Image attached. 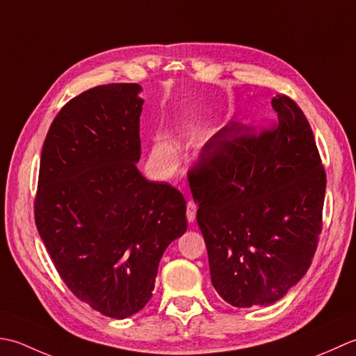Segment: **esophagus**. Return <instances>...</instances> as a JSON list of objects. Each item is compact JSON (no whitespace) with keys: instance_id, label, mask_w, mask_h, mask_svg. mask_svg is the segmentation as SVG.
I'll return each instance as SVG.
<instances>
[{"instance_id":"1","label":"esophagus","mask_w":356,"mask_h":356,"mask_svg":"<svg viewBox=\"0 0 356 356\" xmlns=\"http://www.w3.org/2000/svg\"><path fill=\"white\" fill-rule=\"evenodd\" d=\"M197 209L198 207L193 201L187 202V220H188V222H193L195 218H197Z\"/></svg>"}]
</instances>
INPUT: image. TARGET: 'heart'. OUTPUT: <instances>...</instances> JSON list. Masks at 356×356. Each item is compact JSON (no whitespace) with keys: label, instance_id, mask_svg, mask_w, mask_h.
Instances as JSON below:
<instances>
[{"label":"heart","instance_id":"1","mask_svg":"<svg viewBox=\"0 0 356 356\" xmlns=\"http://www.w3.org/2000/svg\"><path fill=\"white\" fill-rule=\"evenodd\" d=\"M155 156L164 165H173L178 159V150L173 143L168 140H158L155 144Z\"/></svg>","mask_w":356,"mask_h":356}]
</instances>
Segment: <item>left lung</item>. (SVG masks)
I'll return each mask as SVG.
<instances>
[{
  "instance_id": "obj_1",
  "label": "left lung",
  "mask_w": 356,
  "mask_h": 356,
  "mask_svg": "<svg viewBox=\"0 0 356 356\" xmlns=\"http://www.w3.org/2000/svg\"><path fill=\"white\" fill-rule=\"evenodd\" d=\"M272 107V127H234L188 177L212 284L235 307L281 300L306 275L323 229L325 172L314 132L292 98L278 93Z\"/></svg>"
}]
</instances>
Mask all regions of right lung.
Here are the masks:
<instances>
[{"instance_id":"right-lung-1","label":"right lung","mask_w":356,"mask_h":356,"mask_svg":"<svg viewBox=\"0 0 356 356\" xmlns=\"http://www.w3.org/2000/svg\"><path fill=\"white\" fill-rule=\"evenodd\" d=\"M140 92L135 83L97 86L58 112L33 204L36 229L70 292L117 320L149 302L159 259L187 229L183 193L136 169Z\"/></svg>"}]
</instances>
